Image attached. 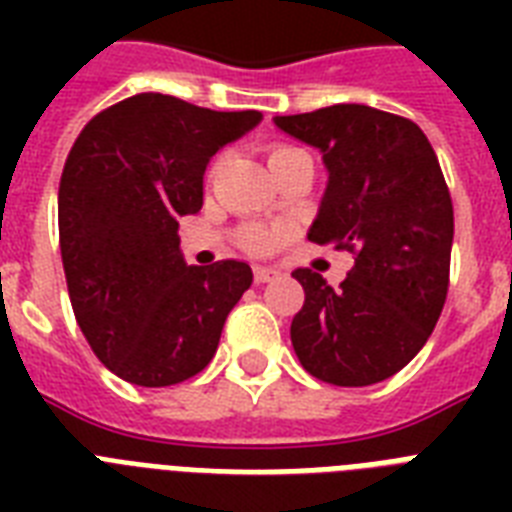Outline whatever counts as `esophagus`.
Returning <instances> with one entry per match:
<instances>
[{"label": "esophagus", "mask_w": 512, "mask_h": 512, "mask_svg": "<svg viewBox=\"0 0 512 512\" xmlns=\"http://www.w3.org/2000/svg\"><path fill=\"white\" fill-rule=\"evenodd\" d=\"M281 271L279 268H265V265H257L255 268V281L257 284H268V281L279 279Z\"/></svg>", "instance_id": "esophagus-1"}]
</instances>
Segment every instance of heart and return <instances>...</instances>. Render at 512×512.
Instances as JSON below:
<instances>
[{
    "instance_id": "obj_1",
    "label": "heart",
    "mask_w": 512,
    "mask_h": 512,
    "mask_svg": "<svg viewBox=\"0 0 512 512\" xmlns=\"http://www.w3.org/2000/svg\"><path fill=\"white\" fill-rule=\"evenodd\" d=\"M297 148H273L271 156H268V162H279L284 156L295 154ZM289 239V225L287 223H271V225H249L241 231V244L249 249V252H255V255H268L273 249H279L284 241Z\"/></svg>"
}]
</instances>
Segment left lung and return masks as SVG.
I'll list each match as a JSON object with an SVG mask.
<instances>
[{
  "instance_id": "obj_1",
  "label": "left lung",
  "mask_w": 512,
  "mask_h": 512,
  "mask_svg": "<svg viewBox=\"0 0 512 512\" xmlns=\"http://www.w3.org/2000/svg\"><path fill=\"white\" fill-rule=\"evenodd\" d=\"M327 167L308 239L356 255L340 287L297 268L305 289L292 348L305 372L342 388L393 377L428 342L449 289L454 209L436 151L409 119L361 103L273 116Z\"/></svg>"
}]
</instances>
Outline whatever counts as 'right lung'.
<instances>
[{
	"label": "right lung",
	"mask_w": 512,
	"mask_h": 512,
	"mask_svg": "<svg viewBox=\"0 0 512 512\" xmlns=\"http://www.w3.org/2000/svg\"><path fill=\"white\" fill-rule=\"evenodd\" d=\"M260 122V111L140 92L76 138L58 191L60 255L79 329L116 377L167 388L215 356L252 268L188 265L177 220L204 204L209 159Z\"/></svg>",
	"instance_id": "obj_1"
}]
</instances>
